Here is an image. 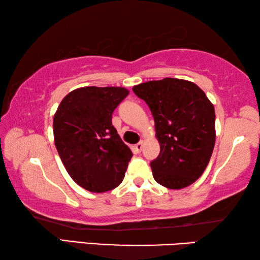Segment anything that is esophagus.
Returning <instances> with one entry per match:
<instances>
[{
    "mask_svg": "<svg viewBox=\"0 0 260 260\" xmlns=\"http://www.w3.org/2000/svg\"><path fill=\"white\" fill-rule=\"evenodd\" d=\"M143 144H144L143 141H140V142H139L138 144H135V146H134V150H135V152L140 153V152H141V150H142V148H143Z\"/></svg>",
    "mask_w": 260,
    "mask_h": 260,
    "instance_id": "1",
    "label": "esophagus"
}]
</instances>
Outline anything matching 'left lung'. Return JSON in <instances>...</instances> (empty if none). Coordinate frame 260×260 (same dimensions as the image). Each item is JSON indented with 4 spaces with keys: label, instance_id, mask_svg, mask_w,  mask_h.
<instances>
[{
    "label": "left lung",
    "instance_id": "8db88e82",
    "mask_svg": "<svg viewBox=\"0 0 260 260\" xmlns=\"http://www.w3.org/2000/svg\"><path fill=\"white\" fill-rule=\"evenodd\" d=\"M155 120L160 152L151 161L153 179L169 189H182L208 166L215 142L213 104L195 83L164 78L133 87Z\"/></svg>",
    "mask_w": 260,
    "mask_h": 260
}]
</instances>
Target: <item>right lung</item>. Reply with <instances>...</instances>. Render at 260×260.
I'll list each match as a JSON object with an SVG mask.
<instances>
[{
  "label": "right lung",
  "instance_id": "add662e5",
  "mask_svg": "<svg viewBox=\"0 0 260 260\" xmlns=\"http://www.w3.org/2000/svg\"><path fill=\"white\" fill-rule=\"evenodd\" d=\"M129 91L124 87H81L61 100L54 116V141L70 177L86 190L119 186L131 149L112 125V112Z\"/></svg>",
  "mask_w": 260,
  "mask_h": 260
}]
</instances>
